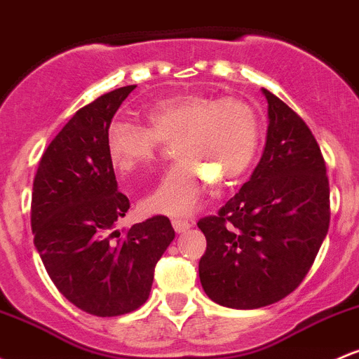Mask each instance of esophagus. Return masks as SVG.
Listing matches in <instances>:
<instances>
[{"label": "esophagus", "instance_id": "1", "mask_svg": "<svg viewBox=\"0 0 359 359\" xmlns=\"http://www.w3.org/2000/svg\"><path fill=\"white\" fill-rule=\"evenodd\" d=\"M172 226L177 233H184V231H187L192 224H191V222H187V219H173Z\"/></svg>", "mask_w": 359, "mask_h": 359}]
</instances>
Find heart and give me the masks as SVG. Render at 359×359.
<instances>
[{"mask_svg":"<svg viewBox=\"0 0 359 359\" xmlns=\"http://www.w3.org/2000/svg\"><path fill=\"white\" fill-rule=\"evenodd\" d=\"M148 128L116 121L107 131L109 158L122 173L155 160L160 141H173L177 163L141 201L147 215L182 218L199 210L212 179L235 182L247 172L259 144L255 110L240 98L180 93L147 110Z\"/></svg>","mask_w":359,"mask_h":359,"instance_id":"1","label":"heart"}]
</instances>
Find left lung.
<instances>
[{
    "label": "left lung",
    "mask_w": 359,
    "mask_h": 359,
    "mask_svg": "<svg viewBox=\"0 0 359 359\" xmlns=\"http://www.w3.org/2000/svg\"><path fill=\"white\" fill-rule=\"evenodd\" d=\"M267 136L249 182L199 219L204 293L237 310L267 306L300 286L329 230V180L320 148L300 116L262 88Z\"/></svg>",
    "instance_id": "8db88e82"
}]
</instances>
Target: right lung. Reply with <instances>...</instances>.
<instances>
[{
    "label": "right lung",
    "mask_w": 359,
    "mask_h": 359,
    "mask_svg": "<svg viewBox=\"0 0 359 359\" xmlns=\"http://www.w3.org/2000/svg\"><path fill=\"white\" fill-rule=\"evenodd\" d=\"M136 85L98 97L71 117L42 155L34 179V245L62 297L97 317L148 300L156 262L175 238L167 216L121 233L129 199L117 191L107 131Z\"/></svg>",
    "instance_id": "obj_1"
}]
</instances>
